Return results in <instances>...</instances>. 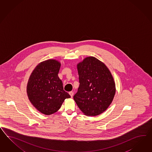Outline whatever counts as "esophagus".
<instances>
[{
  "mask_svg": "<svg viewBox=\"0 0 152 152\" xmlns=\"http://www.w3.org/2000/svg\"><path fill=\"white\" fill-rule=\"evenodd\" d=\"M69 94H70V96H71V97H72V96H73V95H74V92L71 91V92H69Z\"/></svg>",
  "mask_w": 152,
  "mask_h": 152,
  "instance_id": "1",
  "label": "esophagus"
}]
</instances>
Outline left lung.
<instances>
[{
	"mask_svg": "<svg viewBox=\"0 0 152 152\" xmlns=\"http://www.w3.org/2000/svg\"><path fill=\"white\" fill-rule=\"evenodd\" d=\"M80 86L74 99L87 115H100L111 104L115 92L112 75L103 62L94 57L77 65Z\"/></svg>",
	"mask_w": 152,
	"mask_h": 152,
	"instance_id": "8db88e82",
	"label": "left lung"
}]
</instances>
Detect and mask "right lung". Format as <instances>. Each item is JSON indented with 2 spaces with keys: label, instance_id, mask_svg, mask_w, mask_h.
Returning a JSON list of instances; mask_svg holds the SVG:
<instances>
[{
  "label": "right lung",
  "instance_id": "right-lung-1",
  "mask_svg": "<svg viewBox=\"0 0 152 152\" xmlns=\"http://www.w3.org/2000/svg\"><path fill=\"white\" fill-rule=\"evenodd\" d=\"M61 64L55 60L42 62L31 74L27 85V94L33 106L41 113L50 115L56 112L70 94L64 90L58 76Z\"/></svg>",
  "mask_w": 152,
  "mask_h": 152
}]
</instances>
